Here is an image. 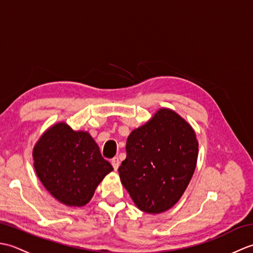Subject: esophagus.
<instances>
[{
  "instance_id": "obj_1",
  "label": "esophagus",
  "mask_w": 253,
  "mask_h": 253,
  "mask_svg": "<svg viewBox=\"0 0 253 253\" xmlns=\"http://www.w3.org/2000/svg\"><path fill=\"white\" fill-rule=\"evenodd\" d=\"M111 163H112V165H113V169H114L115 170H117L118 169V166H120V160H118V158H113L112 160H111Z\"/></svg>"
}]
</instances>
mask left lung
Here are the masks:
<instances>
[{
  "label": "left lung",
  "mask_w": 253,
  "mask_h": 253,
  "mask_svg": "<svg viewBox=\"0 0 253 253\" xmlns=\"http://www.w3.org/2000/svg\"><path fill=\"white\" fill-rule=\"evenodd\" d=\"M127 157L118 168L122 184L147 213L168 211L179 200L196 169L198 141L185 120L161 109L127 138Z\"/></svg>",
  "instance_id": "1"
}]
</instances>
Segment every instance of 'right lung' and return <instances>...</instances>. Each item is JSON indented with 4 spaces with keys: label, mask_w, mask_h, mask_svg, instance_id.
<instances>
[{
    "label": "right lung",
    "mask_w": 253,
    "mask_h": 253,
    "mask_svg": "<svg viewBox=\"0 0 253 253\" xmlns=\"http://www.w3.org/2000/svg\"><path fill=\"white\" fill-rule=\"evenodd\" d=\"M35 169L45 189L69 207H83L113 170L88 132L65 123L52 126L34 149Z\"/></svg>",
    "instance_id": "1"
}]
</instances>
